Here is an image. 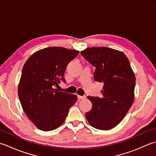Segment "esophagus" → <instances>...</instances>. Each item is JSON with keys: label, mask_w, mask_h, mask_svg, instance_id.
Wrapping results in <instances>:
<instances>
[{"label": "esophagus", "mask_w": 156, "mask_h": 156, "mask_svg": "<svg viewBox=\"0 0 156 156\" xmlns=\"http://www.w3.org/2000/svg\"><path fill=\"white\" fill-rule=\"evenodd\" d=\"M86 98V96H78V98L79 99V100H83V99H84Z\"/></svg>", "instance_id": "34e87169"}]
</instances>
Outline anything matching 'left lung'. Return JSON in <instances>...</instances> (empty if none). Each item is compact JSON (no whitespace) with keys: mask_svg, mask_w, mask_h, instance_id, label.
<instances>
[{"mask_svg":"<svg viewBox=\"0 0 156 156\" xmlns=\"http://www.w3.org/2000/svg\"><path fill=\"white\" fill-rule=\"evenodd\" d=\"M81 55L96 68L95 81L103 82L102 97L88 98L92 104L86 118L92 127L108 130L120 123L133 103L135 76L123 52L106 47H92Z\"/></svg>","mask_w":156,"mask_h":156,"instance_id":"8db88e82","label":"left lung"}]
</instances>
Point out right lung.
<instances>
[{
  "mask_svg": "<svg viewBox=\"0 0 156 156\" xmlns=\"http://www.w3.org/2000/svg\"><path fill=\"white\" fill-rule=\"evenodd\" d=\"M78 54L76 49L47 48L35 51L23 66L19 98L29 119L41 131H52L62 125L76 103L77 96L54 87L65 81L66 67Z\"/></svg>",
  "mask_w": 156,
  "mask_h": 156,
  "instance_id": "add662e5",
  "label": "right lung"
}]
</instances>
